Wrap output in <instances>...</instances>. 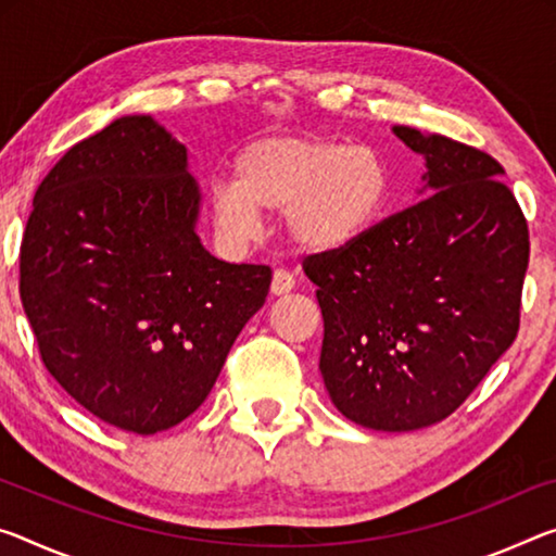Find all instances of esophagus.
Instances as JSON below:
<instances>
[{
	"label": "esophagus",
	"instance_id": "1",
	"mask_svg": "<svg viewBox=\"0 0 556 556\" xmlns=\"http://www.w3.org/2000/svg\"><path fill=\"white\" fill-rule=\"evenodd\" d=\"M296 279L289 269H275V275H271V294L281 296V294H289L294 289Z\"/></svg>",
	"mask_w": 556,
	"mask_h": 556
}]
</instances>
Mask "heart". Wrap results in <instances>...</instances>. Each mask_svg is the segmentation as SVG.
I'll list each match as a JSON object with an SVG mask.
<instances>
[{"mask_svg": "<svg viewBox=\"0 0 556 556\" xmlns=\"http://www.w3.org/2000/svg\"><path fill=\"white\" fill-rule=\"evenodd\" d=\"M389 192V165L371 146L269 136L235 155L232 182L210 185V213L230 242L250 240L260 213H285V232L299 252L337 254L374 230Z\"/></svg>", "mask_w": 556, "mask_h": 556, "instance_id": "obj_1", "label": "heart"}]
</instances>
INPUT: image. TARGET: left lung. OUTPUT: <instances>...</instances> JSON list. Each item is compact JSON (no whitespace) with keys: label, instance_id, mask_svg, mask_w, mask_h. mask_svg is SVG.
<instances>
[{"label":"left lung","instance_id":"8db88e82","mask_svg":"<svg viewBox=\"0 0 556 556\" xmlns=\"http://www.w3.org/2000/svg\"><path fill=\"white\" fill-rule=\"evenodd\" d=\"M426 157L428 198L337 254L304 257L324 316L319 371L364 428L418 430L455 413L513 346L530 232L495 157L393 126Z\"/></svg>","mask_w":556,"mask_h":556}]
</instances>
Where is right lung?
I'll return each instance as SVG.
<instances>
[{"mask_svg":"<svg viewBox=\"0 0 556 556\" xmlns=\"http://www.w3.org/2000/svg\"><path fill=\"white\" fill-rule=\"evenodd\" d=\"M198 213L185 146L151 116H123L68 148L26 219L20 294L43 366L128 433L195 413L269 294L267 264L202 247Z\"/></svg>","mask_w":556,"mask_h":556,"instance_id":"obj_1","label":"right lung"}]
</instances>
